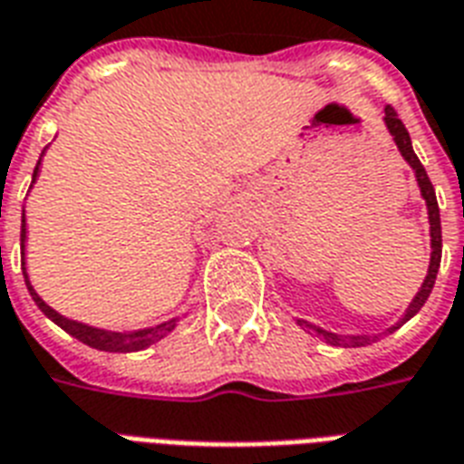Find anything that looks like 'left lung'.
I'll return each mask as SVG.
<instances>
[{
  "instance_id": "1",
  "label": "left lung",
  "mask_w": 464,
  "mask_h": 464,
  "mask_svg": "<svg viewBox=\"0 0 464 464\" xmlns=\"http://www.w3.org/2000/svg\"><path fill=\"white\" fill-rule=\"evenodd\" d=\"M384 123H387L389 133L394 136V143H397L399 153L404 155V160L409 162L416 172V182L420 187V194H423V199H426V207H429V221H430V265H429V275L423 279V285H420L419 295L413 296V302L409 304V309L406 314L397 321V326L387 328V334L392 331H397L401 324H406L409 318L416 316L420 311V306L426 304V299L430 296V289L436 285V275H438V267H440V256H443V236H440V208H438V201H436V189L430 185L429 175H426V168L420 165V160L416 158L411 148V138H409V130L406 126L401 123V119L397 116L394 111V106L387 104L384 106ZM296 324L302 328H306L309 334H316L318 338H324L326 343L331 345H341V348H362V345H370L374 343L377 335H338V334H331V331H324V328L314 326L309 321H302V318H296Z\"/></svg>"
}]
</instances>
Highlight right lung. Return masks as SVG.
I'll use <instances>...</instances> for the list:
<instances>
[{
    "label": "right lung",
    "instance_id": "1",
    "mask_svg": "<svg viewBox=\"0 0 464 464\" xmlns=\"http://www.w3.org/2000/svg\"><path fill=\"white\" fill-rule=\"evenodd\" d=\"M38 168H41V160H38V165H35L34 169V182L35 177H38ZM24 240H26V218H21V270H24V279H26L31 299H34L38 309L44 311L45 316L51 318L53 324H58L65 334H70L72 338H77V341H82L84 345H90V348L97 350H106V353H138V350H146L148 345H153V343H158L160 338H165V335L177 326L179 318H169V321L158 324V326L153 328H140V331H130V334H116V331H104V328L87 326V324H80V321H70V318L60 316L58 311L51 309L41 296L35 295V289L31 287V282H28L26 263H24Z\"/></svg>",
    "mask_w": 464,
    "mask_h": 464
}]
</instances>
